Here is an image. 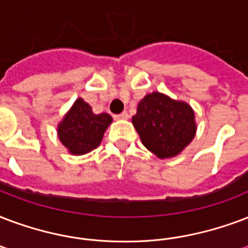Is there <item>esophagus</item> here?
Returning a JSON list of instances; mask_svg holds the SVG:
<instances>
[{"label":"esophagus","mask_w":248,"mask_h":248,"mask_svg":"<svg viewBox=\"0 0 248 248\" xmlns=\"http://www.w3.org/2000/svg\"><path fill=\"white\" fill-rule=\"evenodd\" d=\"M116 118H117V120H127V118H128L127 111H122L121 114H117Z\"/></svg>","instance_id":"esophagus-1"}]
</instances>
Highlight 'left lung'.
I'll return each instance as SVG.
<instances>
[{
  "mask_svg": "<svg viewBox=\"0 0 248 248\" xmlns=\"http://www.w3.org/2000/svg\"><path fill=\"white\" fill-rule=\"evenodd\" d=\"M132 124L143 145L158 158L179 155L196 134L192 108L160 92L145 94L140 100Z\"/></svg>",
  "mask_w": 248,
  "mask_h": 248,
  "instance_id": "obj_1",
  "label": "left lung"
}]
</instances>
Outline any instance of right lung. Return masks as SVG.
I'll return each instance as SVG.
<instances>
[{
    "label": "right lung",
    "instance_id": "right-lung-1",
    "mask_svg": "<svg viewBox=\"0 0 248 248\" xmlns=\"http://www.w3.org/2000/svg\"><path fill=\"white\" fill-rule=\"evenodd\" d=\"M111 121L108 113L94 114L92 108L79 97L62 118L57 132L70 154L84 155L99 147Z\"/></svg>",
    "mask_w": 248,
    "mask_h": 248
}]
</instances>
